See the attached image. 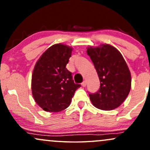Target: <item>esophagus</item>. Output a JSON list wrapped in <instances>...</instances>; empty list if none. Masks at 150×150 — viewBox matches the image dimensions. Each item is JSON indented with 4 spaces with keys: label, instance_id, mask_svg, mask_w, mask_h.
Segmentation results:
<instances>
[{
    "label": "esophagus",
    "instance_id": "esophagus-1",
    "mask_svg": "<svg viewBox=\"0 0 150 150\" xmlns=\"http://www.w3.org/2000/svg\"><path fill=\"white\" fill-rule=\"evenodd\" d=\"M82 85L83 86V87H86V85H87V81H83V82L82 83Z\"/></svg>",
    "mask_w": 150,
    "mask_h": 150
}]
</instances>
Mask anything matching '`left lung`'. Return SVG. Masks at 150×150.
Here are the masks:
<instances>
[{"label": "left lung", "instance_id": "1", "mask_svg": "<svg viewBox=\"0 0 150 150\" xmlns=\"http://www.w3.org/2000/svg\"><path fill=\"white\" fill-rule=\"evenodd\" d=\"M97 70L100 88L89 94L92 104L99 109L111 111L121 105L131 87V75L126 62L118 49L109 44L87 49Z\"/></svg>", "mask_w": 150, "mask_h": 150}]
</instances>
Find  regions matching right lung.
<instances>
[{"mask_svg":"<svg viewBox=\"0 0 150 150\" xmlns=\"http://www.w3.org/2000/svg\"><path fill=\"white\" fill-rule=\"evenodd\" d=\"M73 48L62 44L49 47L36 63L32 75V92L36 103L49 112H59L70 106L76 89L72 73L65 68Z\"/></svg>","mask_w":150,"mask_h":150,"instance_id":"1","label":"right lung"}]
</instances>
